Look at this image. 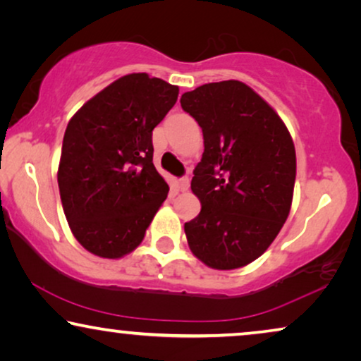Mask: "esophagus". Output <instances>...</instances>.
I'll use <instances>...</instances> for the list:
<instances>
[{
	"instance_id": "1",
	"label": "esophagus",
	"mask_w": 361,
	"mask_h": 361,
	"mask_svg": "<svg viewBox=\"0 0 361 361\" xmlns=\"http://www.w3.org/2000/svg\"><path fill=\"white\" fill-rule=\"evenodd\" d=\"M189 185H190V179L189 177H182V179H179V189L182 192L189 190Z\"/></svg>"
}]
</instances>
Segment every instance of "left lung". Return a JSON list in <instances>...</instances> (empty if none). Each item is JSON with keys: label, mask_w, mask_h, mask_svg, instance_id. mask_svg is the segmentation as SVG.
Instances as JSON below:
<instances>
[{"label": "left lung", "mask_w": 361, "mask_h": 361, "mask_svg": "<svg viewBox=\"0 0 361 361\" xmlns=\"http://www.w3.org/2000/svg\"><path fill=\"white\" fill-rule=\"evenodd\" d=\"M180 106L204 133L190 182L202 209L184 225L187 241L210 268H241L268 250L289 215L293 137L278 113L238 80L185 92Z\"/></svg>", "instance_id": "obj_1"}]
</instances>
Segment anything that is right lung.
Segmentation results:
<instances>
[{"label":"right lung","mask_w":361,"mask_h":361,"mask_svg":"<svg viewBox=\"0 0 361 361\" xmlns=\"http://www.w3.org/2000/svg\"><path fill=\"white\" fill-rule=\"evenodd\" d=\"M179 88L147 73L118 78L68 121L57 182L63 214L83 248L121 258L145 238L169 185L152 164V130Z\"/></svg>","instance_id":"1"}]
</instances>
